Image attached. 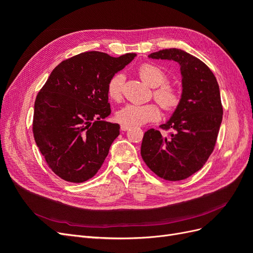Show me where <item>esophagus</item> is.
<instances>
[{
	"label": "esophagus",
	"mask_w": 253,
	"mask_h": 253,
	"mask_svg": "<svg viewBox=\"0 0 253 253\" xmlns=\"http://www.w3.org/2000/svg\"><path fill=\"white\" fill-rule=\"evenodd\" d=\"M120 128H121V131L126 132V131H127V129L131 128V126H126V125H122V126H120Z\"/></svg>",
	"instance_id": "34e87169"
}]
</instances>
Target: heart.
Listing matches in <instances>:
<instances>
[{
	"label": "heart",
	"mask_w": 253,
	"mask_h": 253,
	"mask_svg": "<svg viewBox=\"0 0 253 253\" xmlns=\"http://www.w3.org/2000/svg\"><path fill=\"white\" fill-rule=\"evenodd\" d=\"M140 78L151 87H155L154 98L166 111H173L180 101L179 90L171 84L167 83V75L159 67L145 63L138 68ZM125 77L122 74H116L108 83V95L115 101H119L124 91ZM160 117V110L155 103L127 104L119 110L116 119L121 125L129 126H142L150 121H155Z\"/></svg>",
	"instance_id": "obj_1"
}]
</instances>
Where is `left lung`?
<instances>
[{"mask_svg":"<svg viewBox=\"0 0 253 253\" xmlns=\"http://www.w3.org/2000/svg\"><path fill=\"white\" fill-rule=\"evenodd\" d=\"M179 64L181 96L172 116L160 126L164 135L150 128L144 133L141 157L150 169L167 180H181L205 165L215 145L223 120L219 86L210 68L198 58L178 48L149 55Z\"/></svg>","mask_w":253,"mask_h":253,"instance_id":"8db88e82","label":"left lung"}]
</instances>
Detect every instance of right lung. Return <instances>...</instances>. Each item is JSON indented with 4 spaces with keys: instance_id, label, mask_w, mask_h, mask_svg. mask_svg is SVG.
<instances>
[{
    "instance_id": "add662e5",
    "label": "right lung",
    "mask_w": 253,
    "mask_h": 253,
    "mask_svg": "<svg viewBox=\"0 0 253 253\" xmlns=\"http://www.w3.org/2000/svg\"><path fill=\"white\" fill-rule=\"evenodd\" d=\"M136 57L79 53L55 67L35 102L33 131L42 155L59 177L86 181L100 169L120 126L111 114L108 83Z\"/></svg>"
}]
</instances>
